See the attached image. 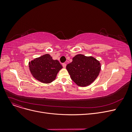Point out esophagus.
<instances>
[{"label":"esophagus","mask_w":132,"mask_h":132,"mask_svg":"<svg viewBox=\"0 0 132 132\" xmlns=\"http://www.w3.org/2000/svg\"><path fill=\"white\" fill-rule=\"evenodd\" d=\"M62 66H63L64 68H65L66 66V63H63L62 64Z\"/></svg>","instance_id":"esophagus-1"}]
</instances>
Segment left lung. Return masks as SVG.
Returning <instances> with one entry per match:
<instances>
[{
  "label": "left lung",
  "mask_w": 132,
  "mask_h": 132,
  "mask_svg": "<svg viewBox=\"0 0 132 132\" xmlns=\"http://www.w3.org/2000/svg\"><path fill=\"white\" fill-rule=\"evenodd\" d=\"M101 68L99 61L81 54L76 55L72 62L66 66L71 79L80 87L88 86L93 83L99 75Z\"/></svg>",
  "instance_id": "left-lung-1"
}]
</instances>
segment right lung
Returning a JSON list of instances; mask_svg holds the SVG:
<instances>
[{
	"label": "right lung",
	"mask_w": 132,
	"mask_h": 132,
	"mask_svg": "<svg viewBox=\"0 0 132 132\" xmlns=\"http://www.w3.org/2000/svg\"><path fill=\"white\" fill-rule=\"evenodd\" d=\"M29 66L33 77L44 84H49L54 80L57 73L62 68L59 61L53 60L48 54L29 62Z\"/></svg>",
	"instance_id": "add662e5"
}]
</instances>
